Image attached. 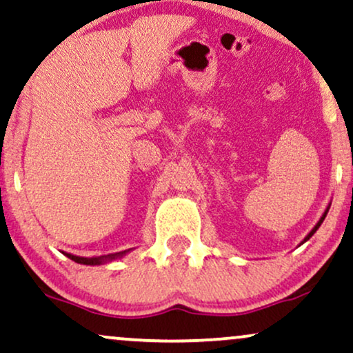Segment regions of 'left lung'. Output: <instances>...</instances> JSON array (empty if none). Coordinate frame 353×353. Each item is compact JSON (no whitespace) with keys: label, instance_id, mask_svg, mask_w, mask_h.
Returning <instances> with one entry per match:
<instances>
[{"label":"left lung","instance_id":"obj_1","mask_svg":"<svg viewBox=\"0 0 353 353\" xmlns=\"http://www.w3.org/2000/svg\"><path fill=\"white\" fill-rule=\"evenodd\" d=\"M329 208H331V203H329V205H327V208H325V210H324L323 216H321V218H319V221H318V223H316V226H314V228H313V230H311V231H310V233H307V234H306V238H305V239H303V243H306V241H307V239H310V238H311V236H313V234L316 233V231H318V228H319V226H321V223H323V221H324V218H325V215H327ZM303 243H301V244H303Z\"/></svg>","mask_w":353,"mask_h":353}]
</instances>
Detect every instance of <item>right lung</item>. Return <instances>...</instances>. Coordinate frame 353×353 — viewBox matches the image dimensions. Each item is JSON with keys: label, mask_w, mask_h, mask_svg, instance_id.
Segmentation results:
<instances>
[{"label": "right lung", "mask_w": 353, "mask_h": 353, "mask_svg": "<svg viewBox=\"0 0 353 353\" xmlns=\"http://www.w3.org/2000/svg\"><path fill=\"white\" fill-rule=\"evenodd\" d=\"M130 251H132V249H127V251L115 252V254H107V256H99V257H79V256H73V254H70V252H63V254L68 259H71V261L78 262V264H83V265H101V264H105V262H110V261H115V259L123 257L125 254H128Z\"/></svg>", "instance_id": "add662e5"}]
</instances>
